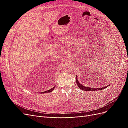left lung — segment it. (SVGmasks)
Listing matches in <instances>:
<instances>
[{"label": "left lung", "mask_w": 128, "mask_h": 128, "mask_svg": "<svg viewBox=\"0 0 128 128\" xmlns=\"http://www.w3.org/2000/svg\"><path fill=\"white\" fill-rule=\"evenodd\" d=\"M76 83L77 86H78L79 88H80L81 90H84V91H96V90H102V89L105 88H107L108 86H104V88H89V87H87L86 86H83V85L81 84L80 82L79 81L77 80V76H76Z\"/></svg>", "instance_id": "left-lung-1"}]
</instances>
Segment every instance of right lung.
<instances>
[{"label":"right lung","instance_id":"add662e5","mask_svg":"<svg viewBox=\"0 0 128 128\" xmlns=\"http://www.w3.org/2000/svg\"><path fill=\"white\" fill-rule=\"evenodd\" d=\"M55 88V86H54L53 88H52L50 89V90H48V91H44V92H40V94L42 93V94H45V93H48V92H51L53 90H54V89Z\"/></svg>","mask_w":128,"mask_h":128}]
</instances>
